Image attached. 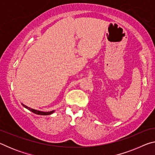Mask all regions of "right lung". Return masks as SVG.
Wrapping results in <instances>:
<instances>
[{"instance_id": "right-lung-1", "label": "right lung", "mask_w": 155, "mask_h": 155, "mask_svg": "<svg viewBox=\"0 0 155 155\" xmlns=\"http://www.w3.org/2000/svg\"><path fill=\"white\" fill-rule=\"evenodd\" d=\"M23 106H24L26 109H27L29 110V111H32L33 113L35 114H38V115H51V114L54 112V111H48V112H44V111H38V110H35V109H31L30 107H28L27 106L25 105V104H22Z\"/></svg>"}]
</instances>
